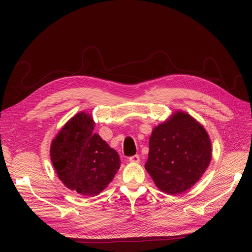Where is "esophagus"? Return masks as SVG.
<instances>
[{"label":"esophagus","instance_id":"1","mask_svg":"<svg viewBox=\"0 0 252 252\" xmlns=\"http://www.w3.org/2000/svg\"><path fill=\"white\" fill-rule=\"evenodd\" d=\"M129 161H130L131 163H139L140 162V157L138 155H134V156L129 158Z\"/></svg>","mask_w":252,"mask_h":252}]
</instances>
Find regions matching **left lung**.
<instances>
[{
    "instance_id": "1",
    "label": "left lung",
    "mask_w": 252,
    "mask_h": 252,
    "mask_svg": "<svg viewBox=\"0 0 252 252\" xmlns=\"http://www.w3.org/2000/svg\"><path fill=\"white\" fill-rule=\"evenodd\" d=\"M211 142L191 116L175 111L152 130L145 169L167 194H181L201 179L211 159Z\"/></svg>"
}]
</instances>
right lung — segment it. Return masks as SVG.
Instances as JSON below:
<instances>
[{
  "instance_id": "1",
  "label": "right lung",
  "mask_w": 252,
  "mask_h": 252,
  "mask_svg": "<svg viewBox=\"0 0 252 252\" xmlns=\"http://www.w3.org/2000/svg\"><path fill=\"white\" fill-rule=\"evenodd\" d=\"M91 114L71 118L53 139L50 158L58 178L82 195L94 196L107 187L120 168V157L94 132Z\"/></svg>"
}]
</instances>
